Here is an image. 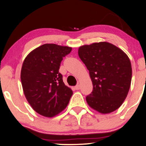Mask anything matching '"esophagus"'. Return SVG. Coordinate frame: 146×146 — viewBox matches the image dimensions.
I'll return each instance as SVG.
<instances>
[{
    "label": "esophagus",
    "instance_id": "1",
    "mask_svg": "<svg viewBox=\"0 0 146 146\" xmlns=\"http://www.w3.org/2000/svg\"><path fill=\"white\" fill-rule=\"evenodd\" d=\"M80 84H76V85L75 86V89H76V90H79V89H80Z\"/></svg>",
    "mask_w": 146,
    "mask_h": 146
}]
</instances>
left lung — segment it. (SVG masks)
Here are the masks:
<instances>
[{
	"instance_id": "8db88e82",
	"label": "left lung",
	"mask_w": 146,
	"mask_h": 146,
	"mask_svg": "<svg viewBox=\"0 0 146 146\" xmlns=\"http://www.w3.org/2000/svg\"><path fill=\"white\" fill-rule=\"evenodd\" d=\"M78 53L93 82L92 93L86 97L88 105L102 114L115 111L123 104L131 86L132 68L129 57L107 42L81 46Z\"/></svg>"
}]
</instances>
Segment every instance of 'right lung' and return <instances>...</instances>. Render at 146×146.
<instances>
[{
  "instance_id": "right-lung-1",
  "label": "right lung",
  "mask_w": 146,
  "mask_h": 146,
  "mask_svg": "<svg viewBox=\"0 0 146 146\" xmlns=\"http://www.w3.org/2000/svg\"><path fill=\"white\" fill-rule=\"evenodd\" d=\"M72 48L44 44L27 55L21 70V81L27 101L35 111L51 118L66 108L73 93L59 72L61 62Z\"/></svg>"
}]
</instances>
